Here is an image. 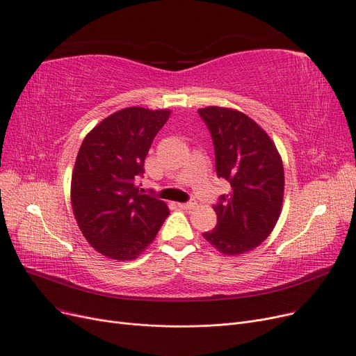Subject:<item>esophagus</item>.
Listing matches in <instances>:
<instances>
[{"mask_svg":"<svg viewBox=\"0 0 356 356\" xmlns=\"http://www.w3.org/2000/svg\"><path fill=\"white\" fill-rule=\"evenodd\" d=\"M196 200L195 199H192V200H189L188 203H179V208H181V209H184V211H191V209H195L196 208Z\"/></svg>","mask_w":356,"mask_h":356,"instance_id":"34e87169","label":"esophagus"}]
</instances>
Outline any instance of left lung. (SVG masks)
<instances>
[{
	"instance_id": "obj_1",
	"label": "left lung",
	"mask_w": 356,
	"mask_h": 356,
	"mask_svg": "<svg viewBox=\"0 0 356 356\" xmlns=\"http://www.w3.org/2000/svg\"><path fill=\"white\" fill-rule=\"evenodd\" d=\"M197 112L211 131L216 175L231 184L213 207L215 229L203 236L222 254H245L268 238L282 213V157L266 131L242 112L223 106Z\"/></svg>"
}]
</instances>
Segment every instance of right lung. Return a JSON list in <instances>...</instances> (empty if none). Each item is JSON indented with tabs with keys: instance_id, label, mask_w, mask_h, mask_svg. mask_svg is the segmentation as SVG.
<instances>
[{
	"instance_id": "add662e5",
	"label": "right lung",
	"mask_w": 356,
	"mask_h": 356,
	"mask_svg": "<svg viewBox=\"0 0 356 356\" xmlns=\"http://www.w3.org/2000/svg\"><path fill=\"white\" fill-rule=\"evenodd\" d=\"M170 114L141 106L117 111L92 128L79 148L70 184L73 215L90 247L108 258L136 259L170 213L136 183Z\"/></svg>"
}]
</instances>
